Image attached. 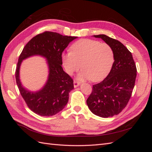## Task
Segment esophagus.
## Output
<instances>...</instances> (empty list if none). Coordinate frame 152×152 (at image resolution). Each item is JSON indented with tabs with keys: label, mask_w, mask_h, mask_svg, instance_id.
<instances>
[{
	"label": "esophagus",
	"mask_w": 152,
	"mask_h": 152,
	"mask_svg": "<svg viewBox=\"0 0 152 152\" xmlns=\"http://www.w3.org/2000/svg\"><path fill=\"white\" fill-rule=\"evenodd\" d=\"M79 85H80V83L79 82H77L75 80H74V82H73V86H74L75 88H76V87H77Z\"/></svg>",
	"instance_id": "1"
}]
</instances>
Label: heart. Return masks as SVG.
<instances>
[{
  "instance_id": "1",
  "label": "heart",
  "mask_w": 152,
  "mask_h": 152,
  "mask_svg": "<svg viewBox=\"0 0 152 152\" xmlns=\"http://www.w3.org/2000/svg\"><path fill=\"white\" fill-rule=\"evenodd\" d=\"M71 49L72 51L62 55L63 66L70 75L81 67L82 70L77 77L79 80L91 79L98 82L103 79L111 70L113 54L108 44L83 39L73 44Z\"/></svg>"
}]
</instances>
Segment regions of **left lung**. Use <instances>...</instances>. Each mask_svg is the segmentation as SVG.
<instances>
[{"mask_svg":"<svg viewBox=\"0 0 152 152\" xmlns=\"http://www.w3.org/2000/svg\"><path fill=\"white\" fill-rule=\"evenodd\" d=\"M93 37L110 45L114 62L107 77L93 86L86 102L92 113L108 118L117 115L126 107L134 89L137 70L131 53L121 42L103 34Z\"/></svg>","mask_w":152,"mask_h":152,"instance_id":"obj_1","label":"left lung"}]
</instances>
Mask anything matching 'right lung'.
I'll return each mask as SVG.
<instances>
[{
  "mask_svg": "<svg viewBox=\"0 0 152 152\" xmlns=\"http://www.w3.org/2000/svg\"><path fill=\"white\" fill-rule=\"evenodd\" d=\"M77 38L45 31L32 38L23 49L16 70V84L27 106L36 114L53 116L61 112L66 105L69 93L74 87L72 78L61 66V55L70 42ZM34 56H42L47 59L49 73L48 80L42 88L31 91L22 85L19 70L22 61Z\"/></svg>",
  "mask_w": 152,
  "mask_h": 152,
  "instance_id": "right-lung-1",
  "label": "right lung"
}]
</instances>
